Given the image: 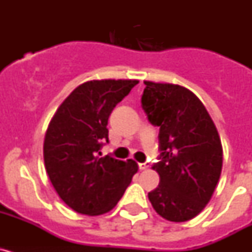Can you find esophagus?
<instances>
[{
  "instance_id": "1",
  "label": "esophagus",
  "mask_w": 252,
  "mask_h": 252,
  "mask_svg": "<svg viewBox=\"0 0 252 252\" xmlns=\"http://www.w3.org/2000/svg\"><path fill=\"white\" fill-rule=\"evenodd\" d=\"M149 162H140L139 164V169L140 170H145V169H148L149 168Z\"/></svg>"
}]
</instances>
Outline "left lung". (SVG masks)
I'll return each instance as SVG.
<instances>
[{
    "label": "left lung",
    "instance_id": "obj_1",
    "mask_svg": "<svg viewBox=\"0 0 252 252\" xmlns=\"http://www.w3.org/2000/svg\"><path fill=\"white\" fill-rule=\"evenodd\" d=\"M141 107L159 126L160 177L148 194L158 215L171 222H186L206 207L222 170L220 135L206 107L184 87L144 82Z\"/></svg>",
    "mask_w": 252,
    "mask_h": 252
}]
</instances>
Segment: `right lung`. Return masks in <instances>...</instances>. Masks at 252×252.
I'll return each mask as SVG.
<instances>
[{"label":"right lung","instance_id":"right-lung-1","mask_svg":"<svg viewBox=\"0 0 252 252\" xmlns=\"http://www.w3.org/2000/svg\"><path fill=\"white\" fill-rule=\"evenodd\" d=\"M139 81L104 79L78 86L60 104L44 140L46 173L75 212L98 216L121 199L139 166L106 155L108 117Z\"/></svg>","mask_w":252,"mask_h":252}]
</instances>
